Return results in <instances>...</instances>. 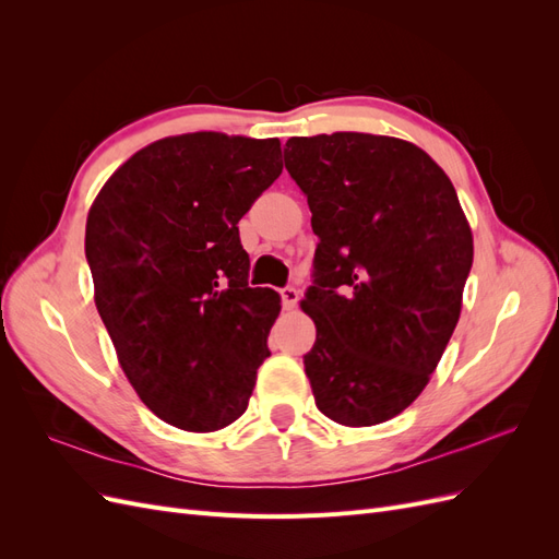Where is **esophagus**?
I'll return each instance as SVG.
<instances>
[{
    "mask_svg": "<svg viewBox=\"0 0 559 559\" xmlns=\"http://www.w3.org/2000/svg\"><path fill=\"white\" fill-rule=\"evenodd\" d=\"M280 294H282V302H284L286 310H294L298 306V298L300 296H298V292L294 289V286H284Z\"/></svg>",
    "mask_w": 559,
    "mask_h": 559,
    "instance_id": "34e87169",
    "label": "esophagus"
}]
</instances>
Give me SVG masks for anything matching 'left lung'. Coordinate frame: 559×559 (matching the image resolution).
I'll return each instance as SVG.
<instances>
[{
	"mask_svg": "<svg viewBox=\"0 0 559 559\" xmlns=\"http://www.w3.org/2000/svg\"><path fill=\"white\" fill-rule=\"evenodd\" d=\"M284 163L319 238L300 300L317 326L302 359L314 403L343 427L382 425L429 384L460 321L466 214L441 165L399 138H292Z\"/></svg>",
	"mask_w": 559,
	"mask_h": 559,
	"instance_id": "1",
	"label": "left lung"
}]
</instances>
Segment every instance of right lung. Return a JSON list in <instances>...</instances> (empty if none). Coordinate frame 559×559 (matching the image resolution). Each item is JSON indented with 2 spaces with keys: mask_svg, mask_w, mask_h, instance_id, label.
<instances>
[{
  "mask_svg": "<svg viewBox=\"0 0 559 559\" xmlns=\"http://www.w3.org/2000/svg\"><path fill=\"white\" fill-rule=\"evenodd\" d=\"M280 158L277 138L175 134L130 156L91 205L97 312L134 392L177 429L233 425L270 357L282 298L247 286L238 222Z\"/></svg>",
  "mask_w": 559,
  "mask_h": 559,
  "instance_id": "add662e5",
  "label": "right lung"
}]
</instances>
